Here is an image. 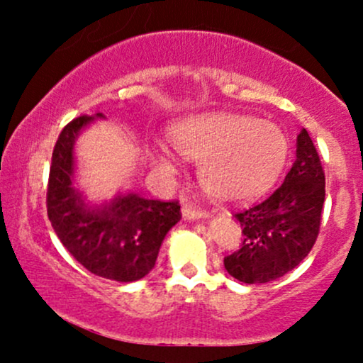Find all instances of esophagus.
<instances>
[{
    "label": "esophagus",
    "mask_w": 363,
    "mask_h": 363,
    "mask_svg": "<svg viewBox=\"0 0 363 363\" xmlns=\"http://www.w3.org/2000/svg\"><path fill=\"white\" fill-rule=\"evenodd\" d=\"M182 215H184V218L187 220H196V218H203V216L206 215V211L203 210L201 206H196L194 203L186 201L184 205H182Z\"/></svg>",
    "instance_id": "obj_1"
}]
</instances>
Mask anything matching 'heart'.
Wrapping results in <instances>:
<instances>
[{
	"label": "heart",
	"mask_w": 363,
	"mask_h": 363,
	"mask_svg": "<svg viewBox=\"0 0 363 363\" xmlns=\"http://www.w3.org/2000/svg\"><path fill=\"white\" fill-rule=\"evenodd\" d=\"M174 147L199 164L205 189L223 201H240L262 193L278 176L289 152L280 126L252 116L215 112L182 121L170 129ZM153 164L176 172L169 148L152 150Z\"/></svg>",
	"instance_id": "1"
}]
</instances>
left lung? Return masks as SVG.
Returning a JSON list of instances; mask_svg holds the SVG:
<instances>
[{"instance_id":"left-lung-1","label":"left lung","mask_w":363,"mask_h":363,"mask_svg":"<svg viewBox=\"0 0 363 363\" xmlns=\"http://www.w3.org/2000/svg\"><path fill=\"white\" fill-rule=\"evenodd\" d=\"M326 179L309 133L297 136V157L268 198L237 210L242 244L223 257L228 274L244 283H268L306 259L319 235Z\"/></svg>"}]
</instances>
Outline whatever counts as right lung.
Returning <instances> with one entry per match:
<instances>
[{"label":"right lung","instance_id":"right-lung-1","mask_svg":"<svg viewBox=\"0 0 363 363\" xmlns=\"http://www.w3.org/2000/svg\"><path fill=\"white\" fill-rule=\"evenodd\" d=\"M97 118H102L101 112ZM91 119H73L54 145L45 194L49 222L66 251L90 273L114 281H136L155 266L162 240L181 220V205L124 194L102 208L85 206L72 186L73 145Z\"/></svg>","mask_w":363,"mask_h":363}]
</instances>
